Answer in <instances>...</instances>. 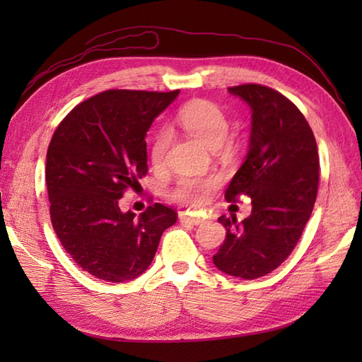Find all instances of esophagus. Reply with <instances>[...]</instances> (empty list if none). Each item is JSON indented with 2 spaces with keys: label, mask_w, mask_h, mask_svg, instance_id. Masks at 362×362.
<instances>
[{
  "label": "esophagus",
  "mask_w": 362,
  "mask_h": 362,
  "mask_svg": "<svg viewBox=\"0 0 362 362\" xmlns=\"http://www.w3.org/2000/svg\"><path fill=\"white\" fill-rule=\"evenodd\" d=\"M179 219H180V222H183V224H191V226H199L204 222V219L196 218V216H189L188 213H180Z\"/></svg>",
  "instance_id": "1"
}]
</instances>
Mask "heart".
Returning <instances> with one entry per match:
<instances>
[{
  "instance_id": "1",
  "label": "heart",
  "mask_w": 362,
  "mask_h": 362,
  "mask_svg": "<svg viewBox=\"0 0 362 362\" xmlns=\"http://www.w3.org/2000/svg\"><path fill=\"white\" fill-rule=\"evenodd\" d=\"M177 122L191 136H194L196 140L210 149H216L218 146H221L228 132V121L224 112L216 104L202 101V99L191 101L185 107H182L179 115H177ZM169 140H171V134L168 129H161L153 138L151 158L156 165L163 161ZM213 185V179H182L174 189V197L182 204L199 205L205 201L206 193Z\"/></svg>"
}]
</instances>
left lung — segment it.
<instances>
[{
	"label": "left lung",
	"mask_w": 362,
	"mask_h": 362,
	"mask_svg": "<svg viewBox=\"0 0 362 362\" xmlns=\"http://www.w3.org/2000/svg\"><path fill=\"white\" fill-rule=\"evenodd\" d=\"M228 91L250 107L252 129L226 199L250 196L252 213L241 222L218 219L226 241L213 263L227 275L255 280L279 267L302 236L317 196L319 152L302 112L279 91L257 83Z\"/></svg>",
	"instance_id": "left-lung-1"
}]
</instances>
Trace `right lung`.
I'll list each match as a JSON object with an SVG mask.
<instances>
[{
    "label": "right lung",
    "mask_w": 362,
    "mask_h": 362,
    "mask_svg": "<svg viewBox=\"0 0 362 362\" xmlns=\"http://www.w3.org/2000/svg\"><path fill=\"white\" fill-rule=\"evenodd\" d=\"M177 96L179 90L104 91L76 105L51 138L46 187L54 232L96 279H136L151 266L161 233L175 224L169 206L153 204L136 216L119 209V199L148 173L146 134Z\"/></svg>",
    "instance_id": "add662e5"
}]
</instances>
